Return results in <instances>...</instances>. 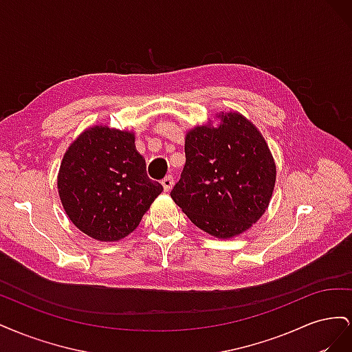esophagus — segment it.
<instances>
[{
    "label": "esophagus",
    "instance_id": "obj_1",
    "mask_svg": "<svg viewBox=\"0 0 352 352\" xmlns=\"http://www.w3.org/2000/svg\"><path fill=\"white\" fill-rule=\"evenodd\" d=\"M162 185H163L166 192H168V190L172 189V186H173V177H172V176H166V177L162 180Z\"/></svg>",
    "mask_w": 352,
    "mask_h": 352
}]
</instances>
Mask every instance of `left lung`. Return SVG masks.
<instances>
[{
  "label": "left lung",
  "instance_id": "left-lung-1",
  "mask_svg": "<svg viewBox=\"0 0 352 352\" xmlns=\"http://www.w3.org/2000/svg\"><path fill=\"white\" fill-rule=\"evenodd\" d=\"M197 126L185 138L186 163L170 197L211 236H238L269 207L276 164L263 135L239 113Z\"/></svg>",
  "mask_w": 352,
  "mask_h": 352
}]
</instances>
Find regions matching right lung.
<instances>
[{
    "mask_svg": "<svg viewBox=\"0 0 352 352\" xmlns=\"http://www.w3.org/2000/svg\"><path fill=\"white\" fill-rule=\"evenodd\" d=\"M57 188L73 225L101 242L129 235L163 190L146 176L133 132L102 124L89 127L70 144Z\"/></svg>",
    "mask_w": 352,
    "mask_h": 352,
    "instance_id": "right-lung-1",
    "label": "right lung"
}]
</instances>
